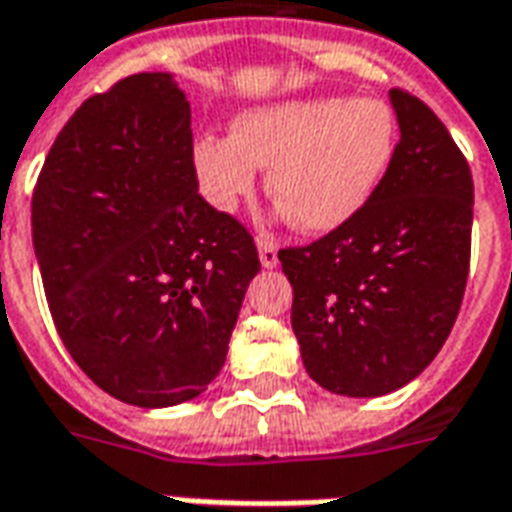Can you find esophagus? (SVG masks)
Wrapping results in <instances>:
<instances>
[{"label": "esophagus", "instance_id": "obj_1", "mask_svg": "<svg viewBox=\"0 0 512 512\" xmlns=\"http://www.w3.org/2000/svg\"><path fill=\"white\" fill-rule=\"evenodd\" d=\"M257 255H260V263H263V268H274L279 263L277 257V246L271 244V241H257Z\"/></svg>", "mask_w": 512, "mask_h": 512}]
</instances>
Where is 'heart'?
<instances>
[{
  "label": "heart",
  "instance_id": "obj_1",
  "mask_svg": "<svg viewBox=\"0 0 512 512\" xmlns=\"http://www.w3.org/2000/svg\"><path fill=\"white\" fill-rule=\"evenodd\" d=\"M397 145L389 106L343 95L290 98L235 117L233 136H200L194 169L213 208L233 211L255 191L257 167L268 194L301 233H332L376 194Z\"/></svg>",
  "mask_w": 512,
  "mask_h": 512
}]
</instances>
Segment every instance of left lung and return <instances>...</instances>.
I'll return each instance as SVG.
<instances>
[{
    "mask_svg": "<svg viewBox=\"0 0 512 512\" xmlns=\"http://www.w3.org/2000/svg\"><path fill=\"white\" fill-rule=\"evenodd\" d=\"M400 142L351 222L279 252L290 323L315 384L381 397L425 370L461 310L474 183L450 131L414 95L389 90Z\"/></svg>",
    "mask_w": 512,
    "mask_h": 512,
    "instance_id": "8db88e82",
    "label": "left lung"
}]
</instances>
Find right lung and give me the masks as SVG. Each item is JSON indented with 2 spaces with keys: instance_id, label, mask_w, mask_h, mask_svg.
Masks as SVG:
<instances>
[{
  "instance_id": "1",
  "label": "right lung",
  "mask_w": 512,
  "mask_h": 512,
  "mask_svg": "<svg viewBox=\"0 0 512 512\" xmlns=\"http://www.w3.org/2000/svg\"><path fill=\"white\" fill-rule=\"evenodd\" d=\"M172 73L87 98L32 194V244L62 343L123 403L167 408L219 376L260 271L244 224L200 197Z\"/></svg>"
}]
</instances>
